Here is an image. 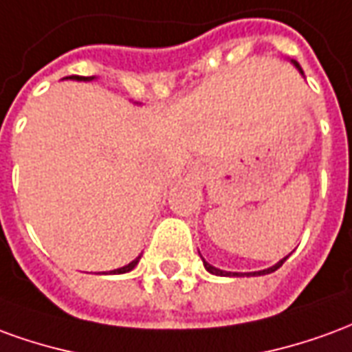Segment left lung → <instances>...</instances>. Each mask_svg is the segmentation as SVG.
Instances as JSON below:
<instances>
[{
    "mask_svg": "<svg viewBox=\"0 0 352 352\" xmlns=\"http://www.w3.org/2000/svg\"><path fill=\"white\" fill-rule=\"evenodd\" d=\"M290 62L294 64L296 69H298V72H300V75H302V77H303V72H302V67H300V64H298V62H294V60H290ZM199 256H201V254H199ZM288 256H290V254H288ZM288 256H285V258H280L279 262H277V264H273L272 267H265V270H260V272H249V273L224 272V270H219V267H214V265L209 264V262H207V260L204 258V256H201V262H204V267H206L207 272L213 273V275H221V277H245V275H247V277H254V275H267V273H273V272H275V270H279L280 265H283V262H285V260H287Z\"/></svg>",
    "mask_w": 352,
    "mask_h": 352,
    "instance_id": "1",
    "label": "left lung"
}]
</instances>
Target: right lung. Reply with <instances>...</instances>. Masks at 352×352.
I'll return each instance as SVG.
<instances>
[{
	"label": "right lung",
	"instance_id": "1",
	"mask_svg": "<svg viewBox=\"0 0 352 352\" xmlns=\"http://www.w3.org/2000/svg\"><path fill=\"white\" fill-rule=\"evenodd\" d=\"M65 79H69V80H85V82H88V80H94L96 79V77H77V75H73V77H65ZM64 80V79H62ZM139 105V103H138ZM139 260H141V254H139L138 258L135 260H131L130 264H126V265H122V267H118V270H113V272H109V273H128V272H131V270H133V267H135V265L139 264Z\"/></svg>",
	"mask_w": 352,
	"mask_h": 352
}]
</instances>
